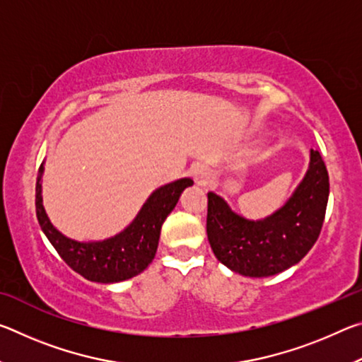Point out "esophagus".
<instances>
[{
    "label": "esophagus",
    "instance_id": "obj_1",
    "mask_svg": "<svg viewBox=\"0 0 362 362\" xmlns=\"http://www.w3.org/2000/svg\"><path fill=\"white\" fill-rule=\"evenodd\" d=\"M192 177L196 182V185H209L212 182V170L204 164H196L192 169Z\"/></svg>",
    "mask_w": 362,
    "mask_h": 362
}]
</instances>
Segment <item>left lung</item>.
Listing matches in <instances>:
<instances>
[{
	"mask_svg": "<svg viewBox=\"0 0 362 362\" xmlns=\"http://www.w3.org/2000/svg\"><path fill=\"white\" fill-rule=\"evenodd\" d=\"M329 199V174L317 150L296 192L272 216L249 220L207 193V240L217 260L249 278L278 274L298 263L320 236Z\"/></svg>",
	"mask_w": 362,
	"mask_h": 362,
	"instance_id": "left-lung-1",
	"label": "left lung"
}]
</instances>
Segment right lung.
<instances>
[{"label":"right lung","instance_id":"obj_1","mask_svg":"<svg viewBox=\"0 0 362 362\" xmlns=\"http://www.w3.org/2000/svg\"><path fill=\"white\" fill-rule=\"evenodd\" d=\"M45 163L36 179V217L49 243L71 269L94 283H119L142 273L155 259L159 235L183 189L193 185L192 179H179L159 187L145 201L137 217L118 235L103 241H76L60 233L51 223L42 206L41 179Z\"/></svg>","mask_w":362,"mask_h":362}]
</instances>
